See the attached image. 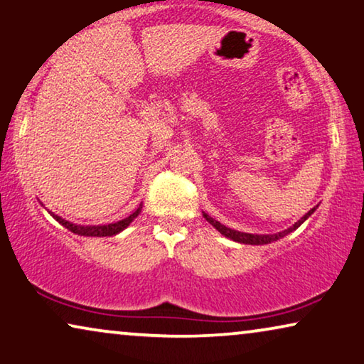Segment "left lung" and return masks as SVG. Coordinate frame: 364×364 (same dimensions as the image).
<instances>
[{
    "label": "left lung",
    "mask_w": 364,
    "mask_h": 364,
    "mask_svg": "<svg viewBox=\"0 0 364 364\" xmlns=\"http://www.w3.org/2000/svg\"><path fill=\"white\" fill-rule=\"evenodd\" d=\"M314 210H316V208L314 209H311L309 210V213L302 217L301 220H297L294 225L292 227H289V229H286V230H283V232H278V234H271V235H253V234H245V232H238V230H232V229H229V227H225V225H222L220 222H217L215 219H213V217H210L209 214H205V213H203V215H204V219L209 222L210 225L213 227H215L217 230L220 232L222 235H225L227 238H230V240H234V242H240V243H247V245H264V243H271V242H276V240H279V238H283L284 235H287V234H291L292 230H296L297 227H299L304 220L307 219L309 215H311Z\"/></svg>",
    "instance_id": "1"
}]
</instances>
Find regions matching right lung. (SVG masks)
<instances>
[{
    "label": "right lung",
    "instance_id": "1",
    "mask_svg": "<svg viewBox=\"0 0 364 364\" xmlns=\"http://www.w3.org/2000/svg\"><path fill=\"white\" fill-rule=\"evenodd\" d=\"M140 210H142V204L139 205L137 210H134L132 214L126 219L119 220V222H114V224H107V225H77V224H72V222L62 219L60 215H55L53 213L48 210V214H50L53 219H55L58 224H62L65 229H68L70 232H73V234H78V235H85V237H111V235H116L119 232L126 229V227L132 222L135 217L139 215Z\"/></svg>",
    "mask_w": 364,
    "mask_h": 364
}]
</instances>
